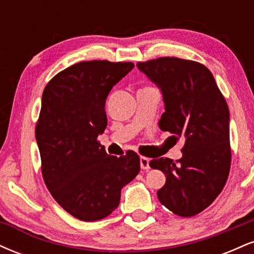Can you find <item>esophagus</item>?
<instances>
[{
  "mask_svg": "<svg viewBox=\"0 0 254 254\" xmlns=\"http://www.w3.org/2000/svg\"><path fill=\"white\" fill-rule=\"evenodd\" d=\"M149 161L150 160L148 159V157H144V156L139 157V165H141L142 170H145V171L149 170Z\"/></svg>",
  "mask_w": 254,
  "mask_h": 254,
  "instance_id": "esophagus-1",
  "label": "esophagus"
}]
</instances>
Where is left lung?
<instances>
[{"instance_id":"obj_1","label":"left lung","mask_w":254,"mask_h":254,"mask_svg":"<svg viewBox=\"0 0 254 254\" xmlns=\"http://www.w3.org/2000/svg\"><path fill=\"white\" fill-rule=\"evenodd\" d=\"M137 68L164 98L162 131L184 141L183 156L153 159L151 168L165 173L157 191L160 203L184 217L194 216L214 202L229 174V110L206 66L193 61L161 57L138 62Z\"/></svg>"}]
</instances>
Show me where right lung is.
I'll return each instance as SVG.
<instances>
[{"mask_svg": "<svg viewBox=\"0 0 254 254\" xmlns=\"http://www.w3.org/2000/svg\"><path fill=\"white\" fill-rule=\"evenodd\" d=\"M133 63L80 62L46 84L36 127L44 182L55 200L81 221L109 216L139 172V156L109 155L98 142L107 127L105 103Z\"/></svg>", "mask_w": 254, "mask_h": 254, "instance_id": "add662e5", "label": "right lung"}]
</instances>
